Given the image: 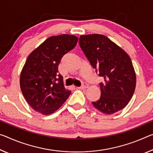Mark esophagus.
<instances>
[{"mask_svg":"<svg viewBox=\"0 0 153 153\" xmlns=\"http://www.w3.org/2000/svg\"><path fill=\"white\" fill-rule=\"evenodd\" d=\"M87 88V86L86 84H83L81 87H77V88H79V89H85Z\"/></svg>","mask_w":153,"mask_h":153,"instance_id":"34e87169","label":"esophagus"}]
</instances>
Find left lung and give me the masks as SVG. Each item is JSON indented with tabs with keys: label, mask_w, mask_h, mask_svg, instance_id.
Returning a JSON list of instances; mask_svg holds the SVG:
<instances>
[{
	"label": "left lung",
	"mask_w": 153,
	"mask_h": 153,
	"mask_svg": "<svg viewBox=\"0 0 153 153\" xmlns=\"http://www.w3.org/2000/svg\"><path fill=\"white\" fill-rule=\"evenodd\" d=\"M79 43L92 67L104 79L99 84L101 97L92 102L93 106L105 114L121 110L129 102L136 86V75L129 56L100 34L80 35Z\"/></svg>",
	"instance_id": "left-lung-1"
}]
</instances>
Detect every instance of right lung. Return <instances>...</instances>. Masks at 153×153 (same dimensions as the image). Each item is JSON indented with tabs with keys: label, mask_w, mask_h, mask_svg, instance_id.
<instances>
[{
	"label": "right lung",
	"mask_w": 153,
	"mask_h": 153,
	"mask_svg": "<svg viewBox=\"0 0 153 153\" xmlns=\"http://www.w3.org/2000/svg\"><path fill=\"white\" fill-rule=\"evenodd\" d=\"M77 36H52L28 55L22 69L20 84L26 101L34 110L49 115L61 107L71 91L65 88L58 67L62 57L74 49Z\"/></svg>",
	"instance_id": "1"
}]
</instances>
